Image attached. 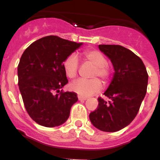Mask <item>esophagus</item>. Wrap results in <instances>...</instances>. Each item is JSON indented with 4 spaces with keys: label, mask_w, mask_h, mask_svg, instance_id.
<instances>
[{
    "label": "esophagus",
    "mask_w": 160,
    "mask_h": 160,
    "mask_svg": "<svg viewBox=\"0 0 160 160\" xmlns=\"http://www.w3.org/2000/svg\"><path fill=\"white\" fill-rule=\"evenodd\" d=\"M78 98L79 101H85V100H87V98H85V97H83V96H81V95H78Z\"/></svg>",
    "instance_id": "esophagus-1"
}]
</instances>
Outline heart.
<instances>
[{
	"label": "heart",
	"mask_w": 160,
	"mask_h": 160,
	"mask_svg": "<svg viewBox=\"0 0 160 160\" xmlns=\"http://www.w3.org/2000/svg\"><path fill=\"white\" fill-rule=\"evenodd\" d=\"M84 60L94 66L90 77L92 79H78L70 84V89L83 97H88L96 94L101 90L102 83L108 81L110 78V69L107 65V60L101 52L98 50H87L84 52ZM79 67V60L75 53L68 55L63 62V68L66 76L70 78H75Z\"/></svg>",
	"instance_id": "b5f03b06"
}]
</instances>
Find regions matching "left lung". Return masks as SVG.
I'll return each mask as SVG.
<instances>
[{
    "mask_svg": "<svg viewBox=\"0 0 160 160\" xmlns=\"http://www.w3.org/2000/svg\"><path fill=\"white\" fill-rule=\"evenodd\" d=\"M100 51L111 60L113 78L98 106L90 114L91 123L100 131L114 132L129 125L135 118L146 95L148 74L142 61L130 49L118 45H99Z\"/></svg>",
    "mask_w": 160,
    "mask_h": 160,
    "instance_id": "8db88e82",
    "label": "left lung"
}]
</instances>
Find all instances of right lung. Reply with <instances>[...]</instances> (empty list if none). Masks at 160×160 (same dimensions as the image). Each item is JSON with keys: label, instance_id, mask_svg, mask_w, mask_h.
I'll return each mask as SVG.
<instances>
[{"label": "right lung", "instance_id": "obj_1", "mask_svg": "<svg viewBox=\"0 0 160 160\" xmlns=\"http://www.w3.org/2000/svg\"><path fill=\"white\" fill-rule=\"evenodd\" d=\"M82 45L47 36L32 42L22 53L18 66V87L28 114L39 125L54 128L70 116L78 98L76 93L60 90L68 82L63 62Z\"/></svg>", "mask_w": 160, "mask_h": 160}]
</instances>
